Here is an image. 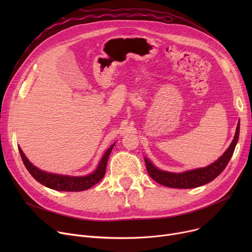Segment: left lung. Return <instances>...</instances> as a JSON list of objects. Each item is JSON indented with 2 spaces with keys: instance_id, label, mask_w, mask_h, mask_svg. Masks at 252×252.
Listing matches in <instances>:
<instances>
[{
  "instance_id": "8db88e82",
  "label": "left lung",
  "mask_w": 252,
  "mask_h": 252,
  "mask_svg": "<svg viewBox=\"0 0 252 252\" xmlns=\"http://www.w3.org/2000/svg\"><path fill=\"white\" fill-rule=\"evenodd\" d=\"M239 131H240V122H238L236 133L232 143L230 144L229 148L224 151V153L219 158L218 160L211 164L195 168L191 170L183 171V173H171V171H166L157 168L147 157H144L145 164L149 176L156 181L158 184L162 186L169 188H177V189H191L202 186L211 181H214L218 176L221 174V171L226 168L229 163L231 157L234 153L235 147L237 145L238 139H239Z\"/></svg>"
}]
</instances>
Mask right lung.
Instances as JSON below:
<instances>
[{
  "mask_svg": "<svg viewBox=\"0 0 252 252\" xmlns=\"http://www.w3.org/2000/svg\"><path fill=\"white\" fill-rule=\"evenodd\" d=\"M114 145L115 143H113L111 146L106 150V152L101 158L97 168L93 171L92 174L87 176H79V177L52 174V173H48V171L39 169L36 166H34L28 159V158H26V156L24 155L20 147L18 149L26 169L29 170V173L38 183H41L42 185H44V186L53 190L66 191V192H78V191H85L90 189L91 187L99 183L104 178L105 171H106V165H107L108 158L114 147Z\"/></svg>",
  "mask_w": 252,
  "mask_h": 252,
  "instance_id": "add662e5",
  "label": "right lung"
}]
</instances>
